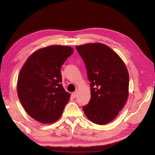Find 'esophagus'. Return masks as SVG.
Returning <instances> with one entry per match:
<instances>
[{
	"label": "esophagus",
	"instance_id": "1",
	"mask_svg": "<svg viewBox=\"0 0 155 155\" xmlns=\"http://www.w3.org/2000/svg\"><path fill=\"white\" fill-rule=\"evenodd\" d=\"M77 93H78V92H77V91H75V92H74L72 94V97H76V96H77Z\"/></svg>",
	"mask_w": 155,
	"mask_h": 155
}]
</instances>
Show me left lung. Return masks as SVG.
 Segmentation results:
<instances>
[{
    "label": "left lung",
    "instance_id": "left-lung-1",
    "mask_svg": "<svg viewBox=\"0 0 155 155\" xmlns=\"http://www.w3.org/2000/svg\"><path fill=\"white\" fill-rule=\"evenodd\" d=\"M76 48L91 82V97L83 110L92 122L107 124L118 116L127 100V68L120 56L104 44L89 43Z\"/></svg>",
    "mask_w": 155,
    "mask_h": 155
}]
</instances>
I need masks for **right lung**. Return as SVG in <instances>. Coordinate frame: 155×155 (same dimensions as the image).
Instances as JSON below:
<instances>
[{
	"mask_svg": "<svg viewBox=\"0 0 155 155\" xmlns=\"http://www.w3.org/2000/svg\"><path fill=\"white\" fill-rule=\"evenodd\" d=\"M73 53L70 46H49L33 53L21 70L18 99L28 114L40 123L58 121L70 100L61 84V68Z\"/></svg>",
	"mask_w": 155,
	"mask_h": 155,
	"instance_id": "right-lung-1",
	"label": "right lung"
}]
</instances>
